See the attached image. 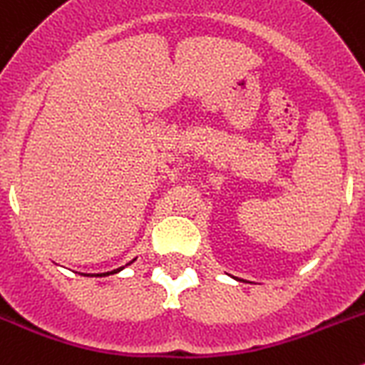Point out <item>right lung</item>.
<instances>
[{"instance_id": "1", "label": "right lung", "mask_w": 365, "mask_h": 365, "mask_svg": "<svg viewBox=\"0 0 365 365\" xmlns=\"http://www.w3.org/2000/svg\"><path fill=\"white\" fill-rule=\"evenodd\" d=\"M135 261V259H133ZM133 261H130V263H128V265H131V263H133ZM124 269V267H120V269H117V270H111V272H106V274H95V276H109V274H117V272H120V270ZM83 276H86V274H83Z\"/></svg>"}]
</instances>
